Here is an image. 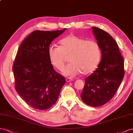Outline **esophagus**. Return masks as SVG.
Masks as SVG:
<instances>
[{
  "label": "esophagus",
  "mask_w": 133,
  "mask_h": 133,
  "mask_svg": "<svg viewBox=\"0 0 133 133\" xmlns=\"http://www.w3.org/2000/svg\"><path fill=\"white\" fill-rule=\"evenodd\" d=\"M66 80L67 82H71V81H73L74 79L72 78H67Z\"/></svg>",
  "instance_id": "34e87169"
}]
</instances>
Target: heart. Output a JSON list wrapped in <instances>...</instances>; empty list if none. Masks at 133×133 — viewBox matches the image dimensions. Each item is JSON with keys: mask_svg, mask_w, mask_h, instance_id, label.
I'll use <instances>...</instances> for the list:
<instances>
[{"mask_svg": "<svg viewBox=\"0 0 133 133\" xmlns=\"http://www.w3.org/2000/svg\"><path fill=\"white\" fill-rule=\"evenodd\" d=\"M59 44V47L54 45L49 47L48 56L52 65L62 71L64 66V56L70 55V63L64 69L63 75L74 76L81 72L88 75L97 68L101 52L96 41L86 40L75 34H70L61 39Z\"/></svg>", "mask_w": 133, "mask_h": 133, "instance_id": "heart-1", "label": "heart"}]
</instances>
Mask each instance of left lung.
I'll list each match as a JSON object with an SVG mask.
<instances>
[{
	"label": "left lung",
	"instance_id": "1",
	"mask_svg": "<svg viewBox=\"0 0 133 133\" xmlns=\"http://www.w3.org/2000/svg\"><path fill=\"white\" fill-rule=\"evenodd\" d=\"M92 29L101 49V60L96 70L85 79L81 97L86 104L98 107L115 95L124 77V61L114 39L100 28Z\"/></svg>",
	"mask_w": 133,
	"mask_h": 133
}]
</instances>
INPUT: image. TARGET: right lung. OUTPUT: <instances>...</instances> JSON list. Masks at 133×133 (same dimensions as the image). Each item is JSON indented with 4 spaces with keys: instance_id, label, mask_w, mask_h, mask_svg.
<instances>
[{
    "instance_id": "add662e5",
    "label": "right lung",
    "mask_w": 133,
    "mask_h": 133,
    "mask_svg": "<svg viewBox=\"0 0 133 133\" xmlns=\"http://www.w3.org/2000/svg\"><path fill=\"white\" fill-rule=\"evenodd\" d=\"M66 29L33 31L18 48L13 66L15 89L34 109L44 110L51 108L65 84V78L51 63L48 50L52 41Z\"/></svg>"
}]
</instances>
